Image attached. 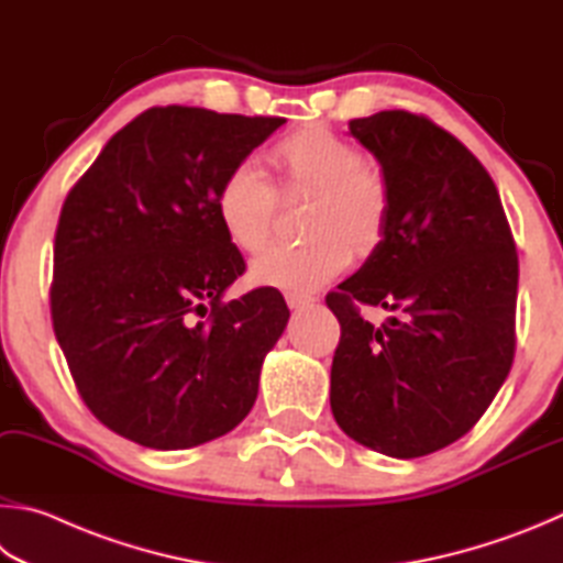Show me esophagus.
<instances>
[{"mask_svg": "<svg viewBox=\"0 0 563 563\" xmlns=\"http://www.w3.org/2000/svg\"><path fill=\"white\" fill-rule=\"evenodd\" d=\"M313 297H309V294H287V303L291 309H309L313 307Z\"/></svg>", "mask_w": 563, "mask_h": 563, "instance_id": "34e87169", "label": "esophagus"}]
</instances>
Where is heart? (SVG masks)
Wrapping results in <instances>:
<instances>
[{
    "mask_svg": "<svg viewBox=\"0 0 563 563\" xmlns=\"http://www.w3.org/2000/svg\"><path fill=\"white\" fill-rule=\"evenodd\" d=\"M266 157L279 180L276 190L252 163L234 165L217 190V220L227 240L242 252H262L272 240L279 197H309L301 214V234L309 240L262 254L252 264L254 282L294 294L317 291L346 269L351 252L368 256L383 242L390 185L358 145L311 125L284 135Z\"/></svg>",
    "mask_w": 563,
    "mask_h": 563,
    "instance_id": "heart-1",
    "label": "heart"
}]
</instances>
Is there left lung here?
I'll return each instance as SVG.
<instances>
[{"label": "left lung", "instance_id": "1", "mask_svg": "<svg viewBox=\"0 0 563 563\" xmlns=\"http://www.w3.org/2000/svg\"><path fill=\"white\" fill-rule=\"evenodd\" d=\"M390 185L383 242L327 297L341 323L333 418L361 445L422 457L477 426L517 349L519 256L497 185L428 115L380 111L349 123ZM361 306L394 317L380 328Z\"/></svg>", "mask_w": 563, "mask_h": 563}]
</instances>
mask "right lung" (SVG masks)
Instances as JSON below:
<instances>
[{
  "mask_svg": "<svg viewBox=\"0 0 563 563\" xmlns=\"http://www.w3.org/2000/svg\"><path fill=\"white\" fill-rule=\"evenodd\" d=\"M282 123L147 108L68 190L54 236V333L78 396L121 438L187 450L252 410L289 309L272 287L222 301L246 264L214 202L224 175Z\"/></svg>",
  "mask_w": 563,
  "mask_h": 563,
  "instance_id": "add662e5",
  "label": "right lung"
}]
</instances>
